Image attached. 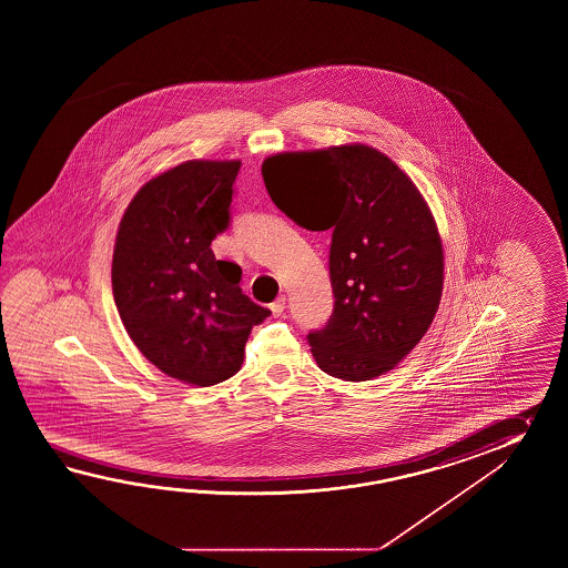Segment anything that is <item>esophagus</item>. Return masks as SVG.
<instances>
[{"mask_svg": "<svg viewBox=\"0 0 568 568\" xmlns=\"http://www.w3.org/2000/svg\"><path fill=\"white\" fill-rule=\"evenodd\" d=\"M284 308H286V296H280V298L270 304V311H272L274 316H280V314L284 313Z\"/></svg>", "mask_w": 568, "mask_h": 568, "instance_id": "esophagus-1", "label": "esophagus"}]
</instances>
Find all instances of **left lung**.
<instances>
[{
  "label": "left lung",
  "mask_w": 568,
  "mask_h": 568,
  "mask_svg": "<svg viewBox=\"0 0 568 568\" xmlns=\"http://www.w3.org/2000/svg\"><path fill=\"white\" fill-rule=\"evenodd\" d=\"M262 176L294 223L333 231L335 308L308 333L314 362L345 382L387 374L424 337L443 294V243L423 194L365 144L276 154Z\"/></svg>",
  "instance_id": "left-lung-1"
}]
</instances>
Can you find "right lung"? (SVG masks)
<instances>
[{
	"label": "right lung",
	"mask_w": 568,
	"mask_h": 568,
	"mask_svg": "<svg viewBox=\"0 0 568 568\" xmlns=\"http://www.w3.org/2000/svg\"><path fill=\"white\" fill-rule=\"evenodd\" d=\"M240 160H189L145 182L121 217L111 286L121 323L160 372L193 386L237 374L254 325L242 267L211 242L230 227Z\"/></svg>",
	"instance_id": "right-lung-1"
}]
</instances>
